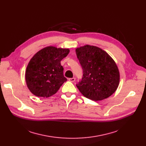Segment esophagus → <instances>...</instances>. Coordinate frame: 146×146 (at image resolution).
<instances>
[{
    "instance_id": "esophagus-1",
    "label": "esophagus",
    "mask_w": 146,
    "mask_h": 146,
    "mask_svg": "<svg viewBox=\"0 0 146 146\" xmlns=\"http://www.w3.org/2000/svg\"><path fill=\"white\" fill-rule=\"evenodd\" d=\"M75 80H76V79H75L74 78H69V79H68V80L70 81V82H74V81H75Z\"/></svg>"
}]
</instances>
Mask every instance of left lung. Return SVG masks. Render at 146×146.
Here are the masks:
<instances>
[{"mask_svg": "<svg viewBox=\"0 0 146 146\" xmlns=\"http://www.w3.org/2000/svg\"><path fill=\"white\" fill-rule=\"evenodd\" d=\"M76 53L83 72L82 80L76 84L81 94L95 101L111 96L117 89L120 79L118 68L113 58L94 45L78 47Z\"/></svg>", "mask_w": 146, "mask_h": 146, "instance_id": "left-lung-1", "label": "left lung"}]
</instances>
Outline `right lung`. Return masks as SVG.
<instances>
[{
  "mask_svg": "<svg viewBox=\"0 0 146 146\" xmlns=\"http://www.w3.org/2000/svg\"><path fill=\"white\" fill-rule=\"evenodd\" d=\"M70 52L68 48L48 46L31 58L25 71V82L33 94L48 98L54 95L67 79L60 61Z\"/></svg>",
  "mask_w": 146,
  "mask_h": 146,
  "instance_id": "add662e5",
  "label": "right lung"
}]
</instances>
